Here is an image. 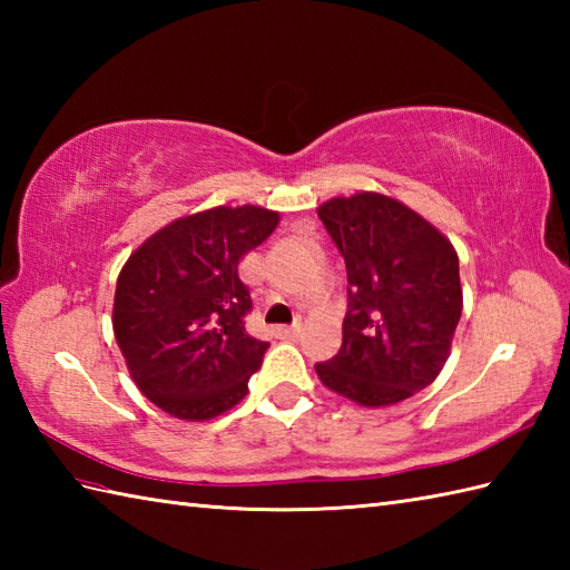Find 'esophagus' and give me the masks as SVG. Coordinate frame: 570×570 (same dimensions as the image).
<instances>
[{
  "mask_svg": "<svg viewBox=\"0 0 570 570\" xmlns=\"http://www.w3.org/2000/svg\"><path fill=\"white\" fill-rule=\"evenodd\" d=\"M298 325H278V328H274V333L278 337H296L298 335Z\"/></svg>",
  "mask_w": 570,
  "mask_h": 570,
  "instance_id": "1",
  "label": "esophagus"
}]
</instances>
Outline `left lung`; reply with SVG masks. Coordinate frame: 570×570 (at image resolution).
Returning a JSON list of instances; mask_svg holds the SVG:
<instances>
[{
	"instance_id": "1",
	"label": "left lung",
	"mask_w": 570,
	"mask_h": 570,
	"mask_svg": "<svg viewBox=\"0 0 570 570\" xmlns=\"http://www.w3.org/2000/svg\"><path fill=\"white\" fill-rule=\"evenodd\" d=\"M347 269L343 345L316 365L331 392L360 406L404 402L439 377L463 311L458 252L441 229L384 193L318 208Z\"/></svg>"
}]
</instances>
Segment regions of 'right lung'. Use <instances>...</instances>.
<instances>
[{"instance_id":"add662e5","label":"right lung","mask_w":570,"mask_h":570,"mask_svg":"<svg viewBox=\"0 0 570 570\" xmlns=\"http://www.w3.org/2000/svg\"><path fill=\"white\" fill-rule=\"evenodd\" d=\"M276 225L259 205H217L161 227L119 272L117 345L139 392L174 419L208 421L247 396L269 343L245 328L239 262Z\"/></svg>"}]
</instances>
